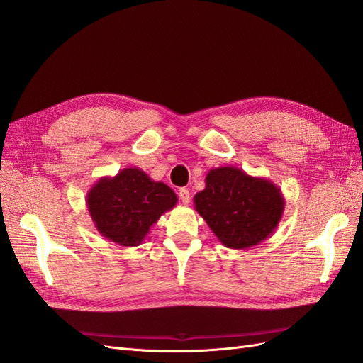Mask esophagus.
<instances>
[{
	"label": "esophagus",
	"instance_id": "obj_1",
	"mask_svg": "<svg viewBox=\"0 0 363 363\" xmlns=\"http://www.w3.org/2000/svg\"><path fill=\"white\" fill-rule=\"evenodd\" d=\"M179 196H180V200L183 201V204H189L191 203V192H189V189L182 188L180 192H179Z\"/></svg>",
	"mask_w": 363,
	"mask_h": 363
}]
</instances>
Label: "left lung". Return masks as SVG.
Here are the masks:
<instances>
[{
	"instance_id": "8db88e82",
	"label": "left lung",
	"mask_w": 363,
	"mask_h": 363,
	"mask_svg": "<svg viewBox=\"0 0 363 363\" xmlns=\"http://www.w3.org/2000/svg\"><path fill=\"white\" fill-rule=\"evenodd\" d=\"M195 211L227 248L259 245L277 228L284 212L279 186L236 167L212 168L206 188L194 196Z\"/></svg>"
}]
</instances>
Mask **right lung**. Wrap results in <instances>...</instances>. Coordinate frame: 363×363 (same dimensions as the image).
<instances>
[{
  "mask_svg": "<svg viewBox=\"0 0 363 363\" xmlns=\"http://www.w3.org/2000/svg\"><path fill=\"white\" fill-rule=\"evenodd\" d=\"M179 199L168 184L155 182L140 168H124L101 177L86 195L95 228L111 242L140 245L159 218Z\"/></svg>",
  "mask_w": 363,
  "mask_h": 363,
  "instance_id": "add662e5",
  "label": "right lung"
}]
</instances>
